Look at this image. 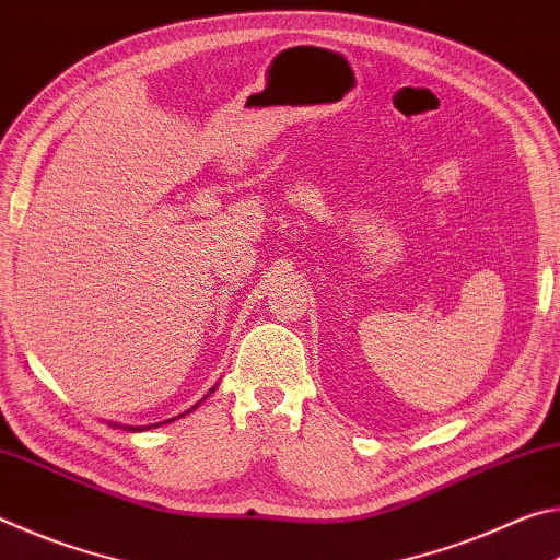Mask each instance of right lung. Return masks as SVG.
I'll return each mask as SVG.
<instances>
[{"label":"right lung","instance_id":"add662e5","mask_svg":"<svg viewBox=\"0 0 560 560\" xmlns=\"http://www.w3.org/2000/svg\"><path fill=\"white\" fill-rule=\"evenodd\" d=\"M214 387H217V385H214ZM214 387H212L210 393H214ZM210 393H207V395H210ZM207 395H205V397H207ZM205 397H202V400H205ZM202 400H200V402H202ZM200 402H197V405H200ZM197 405H195V407H197ZM195 407H189L187 412H192ZM187 412H183V415H187ZM183 415H177V417H183ZM177 417H173V420H177ZM173 420H165V422H158V424H145V428H140V424H138V428H132V424H130V428H122V430H128V432H143V430H150V428H160V424H167V422H173ZM116 428H118V424H116Z\"/></svg>","mask_w":560,"mask_h":560}]
</instances>
